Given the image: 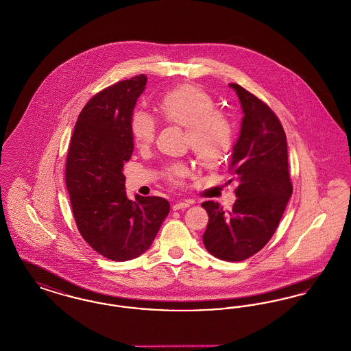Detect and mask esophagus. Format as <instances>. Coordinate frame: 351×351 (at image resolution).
<instances>
[{
    "instance_id": "obj_1",
    "label": "esophagus",
    "mask_w": 351,
    "mask_h": 351,
    "mask_svg": "<svg viewBox=\"0 0 351 351\" xmlns=\"http://www.w3.org/2000/svg\"><path fill=\"white\" fill-rule=\"evenodd\" d=\"M190 202H187V200H184V202H178V203H176V204H173V210L174 211H178V210H184V208H187V207H190Z\"/></svg>"
}]
</instances>
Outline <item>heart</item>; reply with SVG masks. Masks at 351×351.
Wrapping results in <instances>:
<instances>
[{"mask_svg":"<svg viewBox=\"0 0 351 351\" xmlns=\"http://www.w3.org/2000/svg\"><path fill=\"white\" fill-rule=\"evenodd\" d=\"M157 110L164 122L184 128L186 145L202 168H219L232 152L233 127L224 114L216 111L214 98L206 90L194 85L176 88L160 99ZM130 131L137 148H145L154 140L156 123L147 112L136 110L130 118ZM186 174L182 164L165 169L170 182H181Z\"/></svg>","mask_w":351,"mask_h":351,"instance_id":"heart-1","label":"heart"}]
</instances>
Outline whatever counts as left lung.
Here are the masks:
<instances>
[{"label": "left lung", "instance_id": "left-lung-1", "mask_svg": "<svg viewBox=\"0 0 351 351\" xmlns=\"http://www.w3.org/2000/svg\"><path fill=\"white\" fill-rule=\"evenodd\" d=\"M229 86L244 111L229 162L237 199L228 213L217 202L202 204L208 214L203 244L216 258L237 262L258 253L270 241L292 194V183L287 138L274 111L243 86Z\"/></svg>", "mask_w": 351, "mask_h": 351}]
</instances>
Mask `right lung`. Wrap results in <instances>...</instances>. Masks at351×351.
I'll return each mask as SVG.
<instances>
[{"label":"right lung","mask_w":351,"mask_h":351,"mask_svg":"<svg viewBox=\"0 0 351 351\" xmlns=\"http://www.w3.org/2000/svg\"><path fill=\"white\" fill-rule=\"evenodd\" d=\"M147 76L119 81L97 93L81 110L69 143L65 183L77 229L101 256L128 261L149 249L168 216L161 197L125 194L124 162L134 152L130 118Z\"/></svg>","instance_id":"1"}]
</instances>
